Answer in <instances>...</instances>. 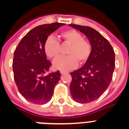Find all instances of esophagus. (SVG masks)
<instances>
[{"label": "esophagus", "instance_id": "1", "mask_svg": "<svg viewBox=\"0 0 129 129\" xmlns=\"http://www.w3.org/2000/svg\"><path fill=\"white\" fill-rule=\"evenodd\" d=\"M60 73H61V74H66V73H68L67 72H65V71H60Z\"/></svg>", "mask_w": 129, "mask_h": 129}]
</instances>
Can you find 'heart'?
I'll use <instances>...</instances> for the list:
<instances>
[{"mask_svg": "<svg viewBox=\"0 0 129 129\" xmlns=\"http://www.w3.org/2000/svg\"><path fill=\"white\" fill-rule=\"evenodd\" d=\"M61 37L65 43L70 45L67 54L68 56L59 57L53 61V66L56 70L68 71L76 68L78 61L85 62L91 53V46L88 41L83 39L82 35L78 31L70 29L63 31ZM44 51L47 57L55 59L59 52V43L55 37L50 35L45 41Z\"/></svg>", "mask_w": 129, "mask_h": 129, "instance_id": "heart-1", "label": "heart"}]
</instances>
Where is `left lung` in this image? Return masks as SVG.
Segmentation results:
<instances>
[{"instance_id": "obj_1", "label": "left lung", "mask_w": 129, "mask_h": 129, "mask_svg": "<svg viewBox=\"0 0 129 129\" xmlns=\"http://www.w3.org/2000/svg\"><path fill=\"white\" fill-rule=\"evenodd\" d=\"M84 34L91 45V53L83 67L70 73V90L73 100L88 103L97 100L108 88L115 68V53L111 45L91 27L70 25Z\"/></svg>"}]
</instances>
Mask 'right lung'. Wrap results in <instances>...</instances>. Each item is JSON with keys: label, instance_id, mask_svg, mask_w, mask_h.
I'll list each match as a JSON object with an SVG mask.
<instances>
[{"label": "right lung", "instance_id": "obj_1", "mask_svg": "<svg viewBox=\"0 0 129 129\" xmlns=\"http://www.w3.org/2000/svg\"><path fill=\"white\" fill-rule=\"evenodd\" d=\"M64 25L54 23L35 27L22 38L14 52V80L20 94L33 104L47 103L60 80L59 71L45 75L51 63L43 45L49 35Z\"/></svg>", "mask_w": 129, "mask_h": 129}]
</instances>
